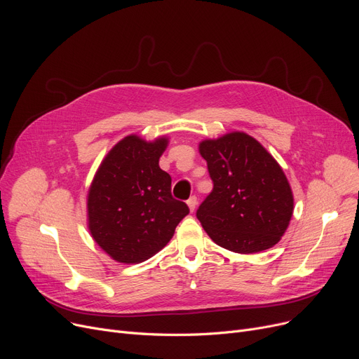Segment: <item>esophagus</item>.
<instances>
[{"label":"esophagus","instance_id":"34e87169","mask_svg":"<svg viewBox=\"0 0 359 359\" xmlns=\"http://www.w3.org/2000/svg\"><path fill=\"white\" fill-rule=\"evenodd\" d=\"M196 205H198V201H196V198H195V196H191L189 199H187V206H189L191 212H194V211H195Z\"/></svg>","mask_w":359,"mask_h":359}]
</instances>
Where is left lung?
Returning <instances> with one entry per match:
<instances>
[{
	"label": "left lung",
	"mask_w": 359,
	"mask_h": 359,
	"mask_svg": "<svg viewBox=\"0 0 359 359\" xmlns=\"http://www.w3.org/2000/svg\"><path fill=\"white\" fill-rule=\"evenodd\" d=\"M199 154L214 182L196 212L206 234L241 255L273 248L294 212L292 189L278 161L240 130L201 141Z\"/></svg>",
	"instance_id": "left-lung-1"
}]
</instances>
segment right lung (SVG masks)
Masks as SVG:
<instances>
[{"instance_id": "right-lung-1", "label": "right lung", "mask_w": 359, "mask_h": 359, "mask_svg": "<svg viewBox=\"0 0 359 359\" xmlns=\"http://www.w3.org/2000/svg\"><path fill=\"white\" fill-rule=\"evenodd\" d=\"M165 135L121 140L102 160L87 194V227L97 246L119 263H141L160 252L189 214L172 196V177L158 161Z\"/></svg>"}]
</instances>
